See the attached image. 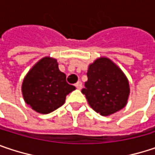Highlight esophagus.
<instances>
[{
  "label": "esophagus",
  "mask_w": 155,
  "mask_h": 155,
  "mask_svg": "<svg viewBox=\"0 0 155 155\" xmlns=\"http://www.w3.org/2000/svg\"><path fill=\"white\" fill-rule=\"evenodd\" d=\"M75 87H76V89H78V90H81V89L82 88V83H81V81H78L77 83H75Z\"/></svg>",
  "instance_id": "esophagus-1"
}]
</instances>
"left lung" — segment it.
Masks as SVG:
<instances>
[{
    "mask_svg": "<svg viewBox=\"0 0 155 155\" xmlns=\"http://www.w3.org/2000/svg\"><path fill=\"white\" fill-rule=\"evenodd\" d=\"M87 76L88 81L81 92L94 111L106 116L126 106L130 94L129 81L110 59H97L90 64Z\"/></svg>",
    "mask_w": 155,
    "mask_h": 155,
    "instance_id": "8db88e82",
    "label": "left lung"
}]
</instances>
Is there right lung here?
<instances>
[{"label": "right lung", "instance_id": "1", "mask_svg": "<svg viewBox=\"0 0 155 155\" xmlns=\"http://www.w3.org/2000/svg\"><path fill=\"white\" fill-rule=\"evenodd\" d=\"M75 87L66 81L57 60L43 58L28 72L22 84L27 105L40 114H49L63 106L66 96Z\"/></svg>", "mask_w": 155, "mask_h": 155}]
</instances>
